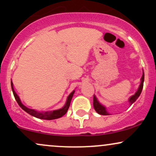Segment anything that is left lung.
<instances>
[{"label":"left lung","instance_id":"left-lung-1","mask_svg":"<svg viewBox=\"0 0 156 156\" xmlns=\"http://www.w3.org/2000/svg\"><path fill=\"white\" fill-rule=\"evenodd\" d=\"M144 80V73H143L142 77H141V83H140V85H139V89H138L137 92L135 93V94H133V96H131L129 98V101H129L130 105L133 104L134 102H135L138 99V98H139V95L141 94V91H142V89H143ZM93 105H94V110L97 112V113H98V114H101V115H108L109 114L107 112L105 107L103 106V105L101 104V103H99V101H98V99H97V98L94 95V98H93Z\"/></svg>","mask_w":156,"mask_h":156}]
</instances>
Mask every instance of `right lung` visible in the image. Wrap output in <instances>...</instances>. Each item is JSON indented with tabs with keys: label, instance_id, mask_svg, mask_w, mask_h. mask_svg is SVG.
<instances>
[{
	"label": "right lung",
	"instance_id": "add662e5",
	"mask_svg": "<svg viewBox=\"0 0 156 156\" xmlns=\"http://www.w3.org/2000/svg\"><path fill=\"white\" fill-rule=\"evenodd\" d=\"M11 86H12V92H13L14 96H15V98L16 100V101L17 102L18 105H20V107H21V108L23 109L25 112L29 114L30 115L33 116V117H35L37 118H39V119H48V120H51V119H58V118L62 117V116H64V114H66L67 112L68 108H69V105H70V102L71 100H72L73 94H74L75 91H73L69 94V95L68 96L67 102H66L65 105H64V107H62V108L58 109V110H54L53 112H39L37 111L34 110V109H31L27 108L26 106H25L24 105L21 103L20 99L19 96L17 95V93L15 92L14 90V87H13V83L12 81H11Z\"/></svg>",
	"mask_w": 156,
	"mask_h": 156
}]
</instances>
